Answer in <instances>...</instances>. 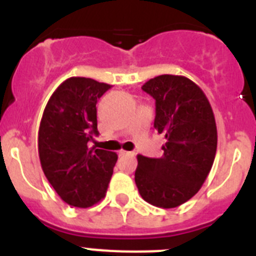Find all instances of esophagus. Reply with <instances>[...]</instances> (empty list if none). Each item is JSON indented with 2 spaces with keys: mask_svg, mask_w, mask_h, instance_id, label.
Masks as SVG:
<instances>
[{
  "mask_svg": "<svg viewBox=\"0 0 256 256\" xmlns=\"http://www.w3.org/2000/svg\"><path fill=\"white\" fill-rule=\"evenodd\" d=\"M128 154H130V152H128V151H126V150H120V151H119V156L128 155Z\"/></svg>",
  "mask_w": 256,
  "mask_h": 256,
  "instance_id": "esophagus-1",
  "label": "esophagus"
}]
</instances>
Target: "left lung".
<instances>
[{
    "instance_id": "left-lung-1",
    "label": "left lung",
    "mask_w": 256,
    "mask_h": 256,
    "mask_svg": "<svg viewBox=\"0 0 256 256\" xmlns=\"http://www.w3.org/2000/svg\"><path fill=\"white\" fill-rule=\"evenodd\" d=\"M142 90L155 98L154 126L166 142L162 158L137 156L136 184L148 204L177 208L195 196L209 176L218 142L216 118L202 90L186 76H155Z\"/></svg>"
}]
</instances>
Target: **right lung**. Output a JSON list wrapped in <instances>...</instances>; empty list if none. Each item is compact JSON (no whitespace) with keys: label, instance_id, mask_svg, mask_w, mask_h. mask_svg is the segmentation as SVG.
<instances>
[{"label":"right lung","instance_id":"add662e5","mask_svg":"<svg viewBox=\"0 0 256 256\" xmlns=\"http://www.w3.org/2000/svg\"><path fill=\"white\" fill-rule=\"evenodd\" d=\"M112 86L72 76L50 97L38 130L40 166L61 200L76 208L106 195L116 152L90 148L97 130V100Z\"/></svg>","mask_w":256,"mask_h":256}]
</instances>
